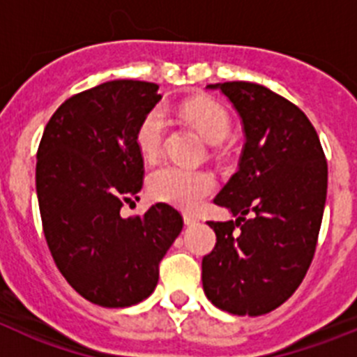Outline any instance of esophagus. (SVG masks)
Masks as SVG:
<instances>
[{"instance_id": "34e87169", "label": "esophagus", "mask_w": 357, "mask_h": 357, "mask_svg": "<svg viewBox=\"0 0 357 357\" xmlns=\"http://www.w3.org/2000/svg\"><path fill=\"white\" fill-rule=\"evenodd\" d=\"M184 223L185 225H195V223H198V218L193 214H184Z\"/></svg>"}]
</instances>
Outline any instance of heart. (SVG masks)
I'll return each mask as SVG.
<instances>
[{
	"label": "heart",
	"mask_w": 357,
	"mask_h": 357,
	"mask_svg": "<svg viewBox=\"0 0 357 357\" xmlns=\"http://www.w3.org/2000/svg\"><path fill=\"white\" fill-rule=\"evenodd\" d=\"M178 114L191 123L209 144H220L230 130L227 110L209 98H195L178 107ZM166 119L162 110L153 109L141 119L135 130V144L141 155L153 160L162 151ZM214 176L204 169H188L176 164H162L148 176V191L155 200L193 211L214 191Z\"/></svg>",
	"instance_id": "b5f03b06"
}]
</instances>
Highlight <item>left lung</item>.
I'll use <instances>...</instances> for the list:
<instances>
[{
    "mask_svg": "<svg viewBox=\"0 0 357 357\" xmlns=\"http://www.w3.org/2000/svg\"><path fill=\"white\" fill-rule=\"evenodd\" d=\"M239 114V169L214 198L236 220L207 222L216 232L202 259V284L216 307L259 317L284 304L309 270L327 197L320 139L296 105L264 85L211 84Z\"/></svg>",
    "mask_w": 357,
    "mask_h": 357,
    "instance_id": "8db88e82",
    "label": "left lung"
}]
</instances>
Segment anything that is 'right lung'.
Returning a JSON list of instances; mask_svg holds the SVG:
<instances>
[{
  "instance_id": "1",
  "label": "right lung",
  "mask_w": 357,
  "mask_h": 357,
  "mask_svg": "<svg viewBox=\"0 0 357 357\" xmlns=\"http://www.w3.org/2000/svg\"><path fill=\"white\" fill-rule=\"evenodd\" d=\"M159 85L112 80L68 98L44 128L36 185L46 243L75 291L103 307L153 293L159 263L184 220L168 204L123 218L137 200L144 162L135 130L160 100Z\"/></svg>"
}]
</instances>
